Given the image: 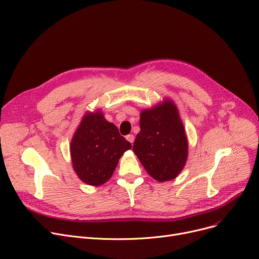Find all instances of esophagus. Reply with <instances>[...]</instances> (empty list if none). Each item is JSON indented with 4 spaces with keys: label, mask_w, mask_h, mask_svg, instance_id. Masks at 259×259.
Returning a JSON list of instances; mask_svg holds the SVG:
<instances>
[{
    "label": "esophagus",
    "mask_w": 259,
    "mask_h": 259,
    "mask_svg": "<svg viewBox=\"0 0 259 259\" xmlns=\"http://www.w3.org/2000/svg\"><path fill=\"white\" fill-rule=\"evenodd\" d=\"M126 139H127L128 142H130L131 144H133V142H134V136H133V134H129V136L126 137Z\"/></svg>",
    "instance_id": "obj_1"
}]
</instances>
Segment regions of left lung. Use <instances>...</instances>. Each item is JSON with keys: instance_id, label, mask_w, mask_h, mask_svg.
Segmentation results:
<instances>
[{"instance_id": "left-lung-1", "label": "left lung", "mask_w": 259, "mask_h": 259, "mask_svg": "<svg viewBox=\"0 0 259 259\" xmlns=\"http://www.w3.org/2000/svg\"><path fill=\"white\" fill-rule=\"evenodd\" d=\"M140 127L133 151L146 171L159 182L176 179L188 157V141L176 104L165 98L154 107L144 109Z\"/></svg>"}]
</instances>
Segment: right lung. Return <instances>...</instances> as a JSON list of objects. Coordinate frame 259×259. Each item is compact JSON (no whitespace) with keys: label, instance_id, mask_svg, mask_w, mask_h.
<instances>
[{"label":"right lung","instance_id":"1","mask_svg":"<svg viewBox=\"0 0 259 259\" xmlns=\"http://www.w3.org/2000/svg\"><path fill=\"white\" fill-rule=\"evenodd\" d=\"M131 144L100 110L87 111L71 141L73 169L82 182L99 186L113 175L123 152Z\"/></svg>","mask_w":259,"mask_h":259}]
</instances>
